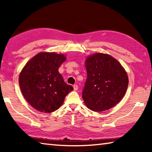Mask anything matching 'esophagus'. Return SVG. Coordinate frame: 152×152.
I'll list each match as a JSON object with an SVG mask.
<instances>
[{
    "mask_svg": "<svg viewBox=\"0 0 152 152\" xmlns=\"http://www.w3.org/2000/svg\"><path fill=\"white\" fill-rule=\"evenodd\" d=\"M73 88H74V91H77V90H78V86H77L76 84H74V85H73Z\"/></svg>",
    "mask_w": 152,
    "mask_h": 152,
    "instance_id": "obj_1",
    "label": "esophagus"
}]
</instances>
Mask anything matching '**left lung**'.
Wrapping results in <instances>:
<instances>
[{
  "instance_id": "left-lung-1",
  "label": "left lung",
  "mask_w": 152,
  "mask_h": 152,
  "mask_svg": "<svg viewBox=\"0 0 152 152\" xmlns=\"http://www.w3.org/2000/svg\"><path fill=\"white\" fill-rule=\"evenodd\" d=\"M87 79L82 91L84 103L101 112L116 105L128 87V77L121 64L112 56L95 53L86 60Z\"/></svg>"
}]
</instances>
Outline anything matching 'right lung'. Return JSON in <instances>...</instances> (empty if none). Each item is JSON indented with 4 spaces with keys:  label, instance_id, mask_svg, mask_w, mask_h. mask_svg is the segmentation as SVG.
Segmentation results:
<instances>
[{
    "label": "right lung",
    "instance_id": "obj_1",
    "mask_svg": "<svg viewBox=\"0 0 152 152\" xmlns=\"http://www.w3.org/2000/svg\"><path fill=\"white\" fill-rule=\"evenodd\" d=\"M65 60L62 54L42 52L31 59L22 70L19 76L20 91L36 110L43 113L55 111L73 90L58 72Z\"/></svg>",
    "mask_w": 152,
    "mask_h": 152
}]
</instances>
